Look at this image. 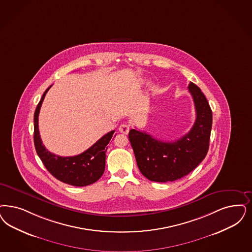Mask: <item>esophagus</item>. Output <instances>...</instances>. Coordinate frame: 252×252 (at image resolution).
I'll return each mask as SVG.
<instances>
[{
    "label": "esophagus",
    "mask_w": 252,
    "mask_h": 252,
    "mask_svg": "<svg viewBox=\"0 0 252 252\" xmlns=\"http://www.w3.org/2000/svg\"><path fill=\"white\" fill-rule=\"evenodd\" d=\"M119 131L123 134H127L128 131H129V125L122 124L121 126H119Z\"/></svg>",
    "instance_id": "34e87169"
}]
</instances>
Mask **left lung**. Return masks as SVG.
Segmentation results:
<instances>
[{
	"label": "left lung",
	"instance_id": "left-lung-1",
	"mask_svg": "<svg viewBox=\"0 0 252 252\" xmlns=\"http://www.w3.org/2000/svg\"><path fill=\"white\" fill-rule=\"evenodd\" d=\"M195 112V122L187 134L172 142L162 141L146 132L128 133L139 171L157 183L174 182L191 172L207 156L212 126V111L201 89L189 84Z\"/></svg>",
	"mask_w": 252,
	"mask_h": 252
}]
</instances>
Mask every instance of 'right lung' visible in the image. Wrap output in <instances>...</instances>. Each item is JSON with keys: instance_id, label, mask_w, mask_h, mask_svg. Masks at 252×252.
I'll return each instance as SVG.
<instances>
[{"instance_id": "right-lung-1", "label": "right lung", "mask_w": 252, "mask_h": 252, "mask_svg": "<svg viewBox=\"0 0 252 252\" xmlns=\"http://www.w3.org/2000/svg\"><path fill=\"white\" fill-rule=\"evenodd\" d=\"M50 87L45 90L35 110L33 139L37 155L46 169L59 181L78 187L90 185L95 183L104 172L107 145L113 138L114 130L107 133L95 144L78 156L63 157L50 153L43 145L38 127L40 109Z\"/></svg>"}]
</instances>
